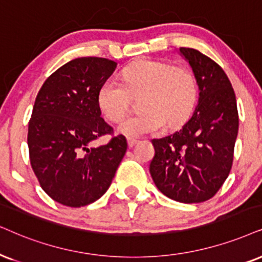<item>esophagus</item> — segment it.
I'll list each match as a JSON object with an SVG mask.
<instances>
[{"label":"esophagus","mask_w":262,"mask_h":262,"mask_svg":"<svg viewBox=\"0 0 262 262\" xmlns=\"http://www.w3.org/2000/svg\"><path fill=\"white\" fill-rule=\"evenodd\" d=\"M138 142V140L137 139H134V138H128V146L129 147H133L135 144H137Z\"/></svg>","instance_id":"1"}]
</instances>
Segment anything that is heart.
<instances>
[{
  "instance_id": "1",
  "label": "heart",
  "mask_w": 262,
  "mask_h": 262,
  "mask_svg": "<svg viewBox=\"0 0 262 262\" xmlns=\"http://www.w3.org/2000/svg\"><path fill=\"white\" fill-rule=\"evenodd\" d=\"M122 82L107 78L98 92V106L112 122H120L129 111L130 97H139L144 112L124 120L118 133L129 138L157 133L167 122L183 124L190 117L198 98L197 78L190 69L169 61L141 59L122 71Z\"/></svg>"
}]
</instances>
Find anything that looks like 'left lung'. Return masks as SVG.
<instances>
[{
  "label": "left lung",
  "instance_id": "8db88e82",
  "mask_svg": "<svg viewBox=\"0 0 262 262\" xmlns=\"http://www.w3.org/2000/svg\"><path fill=\"white\" fill-rule=\"evenodd\" d=\"M180 53L197 78L198 105L180 130L152 140L150 173L167 197L201 203L230 174L239 121L232 84L221 66L193 48L181 47Z\"/></svg>",
  "mask_w": 262,
  "mask_h": 262
}]
</instances>
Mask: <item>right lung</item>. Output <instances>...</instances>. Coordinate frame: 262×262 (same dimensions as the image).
<instances>
[{
  "instance_id": "1",
  "label": "right lung",
  "mask_w": 262,
  "mask_h": 262,
  "mask_svg": "<svg viewBox=\"0 0 262 262\" xmlns=\"http://www.w3.org/2000/svg\"><path fill=\"white\" fill-rule=\"evenodd\" d=\"M117 62L84 57L66 62L39 89L29 122L30 163L43 191L66 207L99 200L127 151L123 135L93 147L114 129L102 120L98 92Z\"/></svg>"
}]
</instances>
